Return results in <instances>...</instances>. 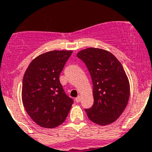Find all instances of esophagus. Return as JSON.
<instances>
[{"mask_svg":"<svg viewBox=\"0 0 152 152\" xmlns=\"http://www.w3.org/2000/svg\"><path fill=\"white\" fill-rule=\"evenodd\" d=\"M80 100H81V96H78L77 97L75 98V101L77 102V103H79L80 101Z\"/></svg>","mask_w":152,"mask_h":152,"instance_id":"1","label":"esophagus"}]
</instances>
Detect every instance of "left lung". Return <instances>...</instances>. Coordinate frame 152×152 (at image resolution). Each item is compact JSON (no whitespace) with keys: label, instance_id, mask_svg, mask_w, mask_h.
<instances>
[{"label":"left lung","instance_id":"1","mask_svg":"<svg viewBox=\"0 0 152 152\" xmlns=\"http://www.w3.org/2000/svg\"><path fill=\"white\" fill-rule=\"evenodd\" d=\"M93 82L94 104L85 109L88 118L100 126L113 123L127 106L129 83L121 63L112 53L96 48L79 52Z\"/></svg>","mask_w":152,"mask_h":152}]
</instances>
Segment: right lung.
Instances as JSON below:
<instances>
[{
  "label": "right lung",
  "mask_w": 152,
  "mask_h": 152,
  "mask_svg": "<svg viewBox=\"0 0 152 152\" xmlns=\"http://www.w3.org/2000/svg\"><path fill=\"white\" fill-rule=\"evenodd\" d=\"M73 51L45 52L31 61L24 74L22 100L33 121L44 128L64 123L74 100L65 94L59 75Z\"/></svg>",
  "instance_id": "1"
}]
</instances>
